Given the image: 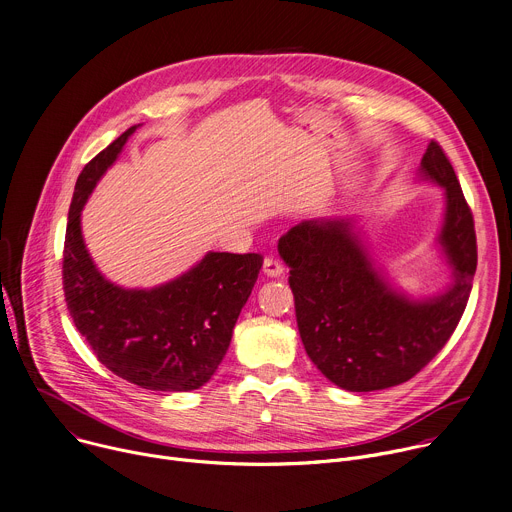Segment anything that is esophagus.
<instances>
[{"instance_id": "esophagus-1", "label": "esophagus", "mask_w": 512, "mask_h": 512, "mask_svg": "<svg viewBox=\"0 0 512 512\" xmlns=\"http://www.w3.org/2000/svg\"><path fill=\"white\" fill-rule=\"evenodd\" d=\"M282 272H285V266H282L280 260H276V258H272V256H268V258L264 260V274H266V276H280Z\"/></svg>"}]
</instances>
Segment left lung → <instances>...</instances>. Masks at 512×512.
<instances>
[{
    "mask_svg": "<svg viewBox=\"0 0 512 512\" xmlns=\"http://www.w3.org/2000/svg\"><path fill=\"white\" fill-rule=\"evenodd\" d=\"M421 177L445 191L439 246L451 285L437 297L411 299L374 266L354 219H311L278 240L291 268L297 325L321 374L350 392L382 390L411 380L456 331L478 264L474 217L451 162L429 142Z\"/></svg>",
    "mask_w": 512,
    "mask_h": 512,
    "instance_id": "1",
    "label": "left lung"
}]
</instances>
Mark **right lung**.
I'll return each mask as SVG.
<instances>
[{
    "instance_id": "1",
    "label": "right lung",
    "mask_w": 512,
    "mask_h": 512,
    "mask_svg": "<svg viewBox=\"0 0 512 512\" xmlns=\"http://www.w3.org/2000/svg\"><path fill=\"white\" fill-rule=\"evenodd\" d=\"M136 126L85 164L75 185L63 252V289L75 327L97 360L148 390L187 392L221 364L246 305L260 254L207 252L179 278L154 289H122L93 264L81 234V211Z\"/></svg>"
}]
</instances>
